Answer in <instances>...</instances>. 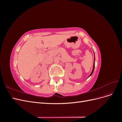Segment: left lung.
<instances>
[{"mask_svg": "<svg viewBox=\"0 0 122 122\" xmlns=\"http://www.w3.org/2000/svg\"><path fill=\"white\" fill-rule=\"evenodd\" d=\"M94 55H95V54H94ZM95 57H94V65H93V70H92V72H91V74L90 75V76H88V77H89L90 76H91L92 75V74H93V72H94V69H95Z\"/></svg>", "mask_w": 122, "mask_h": 122, "instance_id": "obj_1", "label": "left lung"}]
</instances>
